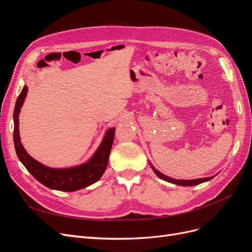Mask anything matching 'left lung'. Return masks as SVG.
I'll return each instance as SVG.
<instances>
[{"mask_svg": "<svg viewBox=\"0 0 252 252\" xmlns=\"http://www.w3.org/2000/svg\"><path fill=\"white\" fill-rule=\"evenodd\" d=\"M150 166H151L152 170L155 171V173L158 175L159 179H162V180H164L166 182L172 183V184H175V185H180V186H195V185L201 184V183L207 182V181H210L211 179H213V177H209V178H203V179H196V180H175V179L167 177V175L159 172L158 169L155 168L154 166H152L151 163H150Z\"/></svg>", "mask_w": 252, "mask_h": 252, "instance_id": "1", "label": "left lung"}]
</instances>
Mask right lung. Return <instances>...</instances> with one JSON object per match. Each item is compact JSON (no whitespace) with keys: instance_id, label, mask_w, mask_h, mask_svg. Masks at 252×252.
<instances>
[{"instance_id":"add662e5","label":"right lung","mask_w":252,"mask_h":252,"mask_svg":"<svg viewBox=\"0 0 252 252\" xmlns=\"http://www.w3.org/2000/svg\"><path fill=\"white\" fill-rule=\"evenodd\" d=\"M27 91L28 88L25 85L18 97L13 111V143L17 156L22 164L41 184L60 191H75L97 182L102 178L107 167L116 127L109 128L106 131L101 145L87 162L68 168H51L45 166L27 154L20 139L19 114L27 95Z\"/></svg>"}]
</instances>
